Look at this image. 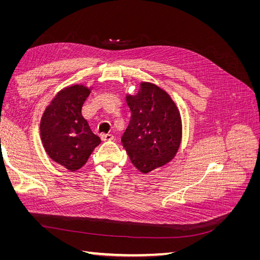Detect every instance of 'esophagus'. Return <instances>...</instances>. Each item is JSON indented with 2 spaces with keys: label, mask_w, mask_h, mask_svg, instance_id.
<instances>
[{
  "label": "esophagus",
  "mask_w": 260,
  "mask_h": 260,
  "mask_svg": "<svg viewBox=\"0 0 260 260\" xmlns=\"http://www.w3.org/2000/svg\"><path fill=\"white\" fill-rule=\"evenodd\" d=\"M102 140L105 141V142H107V141H114L115 137L113 135H104L103 137H102Z\"/></svg>",
  "instance_id": "34e87169"
}]
</instances>
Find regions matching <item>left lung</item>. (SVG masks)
I'll list each match as a JSON object with an SVG mask.
<instances>
[{
  "label": "left lung",
  "mask_w": 260,
  "mask_h": 260,
  "mask_svg": "<svg viewBox=\"0 0 260 260\" xmlns=\"http://www.w3.org/2000/svg\"><path fill=\"white\" fill-rule=\"evenodd\" d=\"M131 120L122 137L130 160L148 174L175 158L182 141V119L169 94L155 83L142 81L136 94H125Z\"/></svg>",
  "instance_id": "obj_1"
}]
</instances>
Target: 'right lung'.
Returning a JSON list of instances; mask_svg holds the SVG:
<instances>
[{
  "label": "right lung",
  "mask_w": 260,
  "mask_h": 260,
  "mask_svg": "<svg viewBox=\"0 0 260 260\" xmlns=\"http://www.w3.org/2000/svg\"><path fill=\"white\" fill-rule=\"evenodd\" d=\"M92 86L73 84L56 93L45 107L40 121V137L50 158L69 171L82 168L100 143L81 109Z\"/></svg>",
  "instance_id": "right-lung-1"
}]
</instances>
